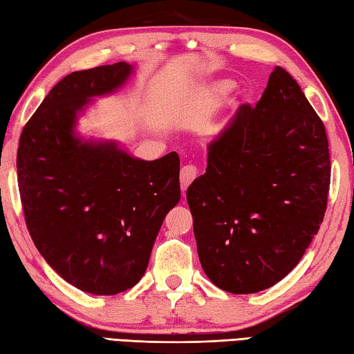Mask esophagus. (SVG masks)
Wrapping results in <instances>:
<instances>
[{"label":"esophagus","instance_id":"esophagus-1","mask_svg":"<svg viewBox=\"0 0 354 354\" xmlns=\"http://www.w3.org/2000/svg\"><path fill=\"white\" fill-rule=\"evenodd\" d=\"M198 175V169L195 165H184L181 169V175H179V179H181V189L183 192L189 187L192 181Z\"/></svg>","mask_w":354,"mask_h":354}]
</instances>
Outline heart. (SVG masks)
<instances>
[{"label":"heart","mask_w":354,"mask_h":354,"mask_svg":"<svg viewBox=\"0 0 354 354\" xmlns=\"http://www.w3.org/2000/svg\"><path fill=\"white\" fill-rule=\"evenodd\" d=\"M231 87H232V82L230 80L211 81L195 92V97L189 101V104L185 106V109H195V107L207 106L212 100L220 97V95L230 92Z\"/></svg>","instance_id":"1"}]
</instances>
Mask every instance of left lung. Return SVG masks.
<instances>
[{
  "mask_svg": "<svg viewBox=\"0 0 354 354\" xmlns=\"http://www.w3.org/2000/svg\"><path fill=\"white\" fill-rule=\"evenodd\" d=\"M331 164L325 127L298 82L274 67L256 107L242 104L207 145L187 189L201 267L231 293L279 283L325 217Z\"/></svg>",
  "mask_w": 354,
  "mask_h": 354,
  "instance_id": "8db88e82",
  "label": "left lung"
}]
</instances>
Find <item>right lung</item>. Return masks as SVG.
<instances>
[{
	"label": "right lung",
	"mask_w": 354,
	"mask_h": 354,
	"mask_svg": "<svg viewBox=\"0 0 354 354\" xmlns=\"http://www.w3.org/2000/svg\"><path fill=\"white\" fill-rule=\"evenodd\" d=\"M134 65L73 71L23 128L17 170L35 248L59 277L92 295L139 283L165 215L181 200L179 156H131L115 140L84 139L76 127L95 98L120 91Z\"/></svg>",
	"instance_id": "1"
}]
</instances>
